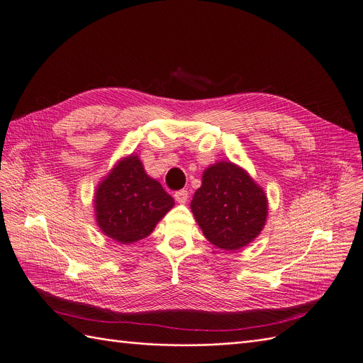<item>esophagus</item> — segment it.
<instances>
[{
	"label": "esophagus",
	"mask_w": 363,
	"mask_h": 363,
	"mask_svg": "<svg viewBox=\"0 0 363 363\" xmlns=\"http://www.w3.org/2000/svg\"><path fill=\"white\" fill-rule=\"evenodd\" d=\"M187 198H189V194H187V190H179V191H176L174 194V199L179 202V203H186L187 202Z\"/></svg>",
	"instance_id": "1"
}]
</instances>
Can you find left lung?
I'll use <instances>...</instances> for the list:
<instances>
[{
	"mask_svg": "<svg viewBox=\"0 0 363 363\" xmlns=\"http://www.w3.org/2000/svg\"><path fill=\"white\" fill-rule=\"evenodd\" d=\"M190 209L208 242L223 250H239L262 231L268 199L246 169L220 161L203 172Z\"/></svg>",
	"mask_w": 363,
	"mask_h": 363,
	"instance_id": "obj_1",
	"label": "left lung"
}]
</instances>
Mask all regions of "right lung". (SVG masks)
I'll use <instances>...</instances> for the list:
<instances>
[{
    "instance_id": "add662e5",
    "label": "right lung",
    "mask_w": 363,
    "mask_h": 363,
    "mask_svg": "<svg viewBox=\"0 0 363 363\" xmlns=\"http://www.w3.org/2000/svg\"><path fill=\"white\" fill-rule=\"evenodd\" d=\"M174 206L161 183L149 177L138 155L116 162L95 190V220L99 230L121 245L147 238Z\"/></svg>"
}]
</instances>
